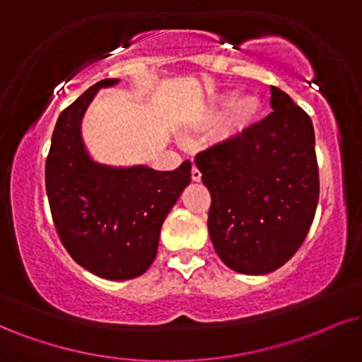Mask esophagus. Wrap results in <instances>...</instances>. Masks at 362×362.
Instances as JSON below:
<instances>
[{"label": "esophagus", "instance_id": "esophagus-1", "mask_svg": "<svg viewBox=\"0 0 362 362\" xmlns=\"http://www.w3.org/2000/svg\"><path fill=\"white\" fill-rule=\"evenodd\" d=\"M191 180H193V181L202 180V171H199V169L196 166L191 168Z\"/></svg>", "mask_w": 362, "mask_h": 362}]
</instances>
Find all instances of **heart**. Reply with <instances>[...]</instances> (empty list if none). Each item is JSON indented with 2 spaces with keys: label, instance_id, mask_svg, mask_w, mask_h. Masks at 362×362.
I'll list each match as a JSON object with an SVG mask.
<instances>
[{
  "label": "heart",
  "instance_id": "heart-1",
  "mask_svg": "<svg viewBox=\"0 0 362 362\" xmlns=\"http://www.w3.org/2000/svg\"><path fill=\"white\" fill-rule=\"evenodd\" d=\"M233 109H231V124H233L235 129H238V131H242V129L252 126L253 122H255L258 115H260V110H262V102L257 99V97L253 95H248V97H243V99H240L238 102H235V95H228L225 99V104L226 105H233Z\"/></svg>",
  "mask_w": 362,
  "mask_h": 362
}]
</instances>
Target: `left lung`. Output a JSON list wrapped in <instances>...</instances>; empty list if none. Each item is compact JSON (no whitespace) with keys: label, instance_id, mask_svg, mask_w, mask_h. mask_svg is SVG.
Here are the masks:
<instances>
[{"label":"left lung","instance_id":"1","mask_svg":"<svg viewBox=\"0 0 362 362\" xmlns=\"http://www.w3.org/2000/svg\"><path fill=\"white\" fill-rule=\"evenodd\" d=\"M272 112L194 158L211 194L208 231L231 270L270 274L304 243L319 202L312 120L270 87Z\"/></svg>","mask_w":362,"mask_h":362}]
</instances>
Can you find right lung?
<instances>
[{
	"instance_id": "1",
	"label": "right lung",
	"mask_w": 362,
	"mask_h": 362,
	"mask_svg": "<svg viewBox=\"0 0 362 362\" xmlns=\"http://www.w3.org/2000/svg\"><path fill=\"white\" fill-rule=\"evenodd\" d=\"M104 78L62 110L45 163L53 223L78 265L109 280L136 279L158 253L164 218L191 181V163L174 171L95 164L80 137V119Z\"/></svg>"
}]
</instances>
